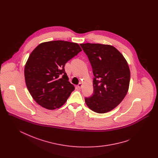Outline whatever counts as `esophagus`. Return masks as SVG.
<instances>
[{
    "mask_svg": "<svg viewBox=\"0 0 158 158\" xmlns=\"http://www.w3.org/2000/svg\"><path fill=\"white\" fill-rule=\"evenodd\" d=\"M83 86V83H79V84H78V85H77V87H78V88L79 89H81L82 88V87Z\"/></svg>",
    "mask_w": 158,
    "mask_h": 158,
    "instance_id": "1",
    "label": "esophagus"
}]
</instances>
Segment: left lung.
<instances>
[{
    "label": "left lung",
    "mask_w": 158,
    "mask_h": 158,
    "mask_svg": "<svg viewBox=\"0 0 158 158\" xmlns=\"http://www.w3.org/2000/svg\"><path fill=\"white\" fill-rule=\"evenodd\" d=\"M80 45L89 58L95 76L94 94L85 98L86 104L95 113H108L119 105L127 94L130 80L127 61L113 45Z\"/></svg>",
    "instance_id": "left-lung-1"
}]
</instances>
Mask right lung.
<instances>
[{"instance_id": "right-lung-1", "label": "right lung", "mask_w": 158, "mask_h": 158, "mask_svg": "<svg viewBox=\"0 0 158 158\" xmlns=\"http://www.w3.org/2000/svg\"><path fill=\"white\" fill-rule=\"evenodd\" d=\"M81 51L77 43L57 40L42 43L31 52L24 75L27 87L38 104L52 110L64 104L75 89L64 66Z\"/></svg>"}]
</instances>
